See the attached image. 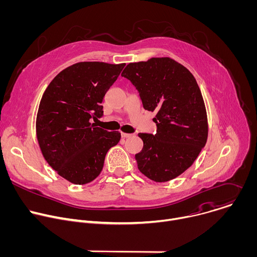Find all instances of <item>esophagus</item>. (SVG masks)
I'll use <instances>...</instances> for the list:
<instances>
[{"instance_id":"34e87169","label":"esophagus","mask_w":257,"mask_h":257,"mask_svg":"<svg viewBox=\"0 0 257 257\" xmlns=\"http://www.w3.org/2000/svg\"><path fill=\"white\" fill-rule=\"evenodd\" d=\"M121 135H122V137H124V138H128V137H130V136H132V134H129V133H121Z\"/></svg>"}]
</instances>
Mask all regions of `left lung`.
<instances>
[{"mask_svg": "<svg viewBox=\"0 0 257 257\" xmlns=\"http://www.w3.org/2000/svg\"><path fill=\"white\" fill-rule=\"evenodd\" d=\"M139 92L143 107L156 112L155 135L139 133V171L156 182L170 181L197 159L207 139V117L199 86L190 71L170 58L130 63L122 72Z\"/></svg>", "mask_w": 257, "mask_h": 257, "instance_id": "left-lung-1", "label": "left lung"}]
</instances>
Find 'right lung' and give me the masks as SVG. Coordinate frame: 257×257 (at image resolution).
I'll return each instance as SVG.
<instances>
[{
  "label": "right lung",
  "mask_w": 257,
  "mask_h": 257,
  "mask_svg": "<svg viewBox=\"0 0 257 257\" xmlns=\"http://www.w3.org/2000/svg\"><path fill=\"white\" fill-rule=\"evenodd\" d=\"M125 64L80 62L52 80L43 94L36 137L48 164L76 185L93 181L101 172L107 151L117 145L119 131L90 123L101 118L102 99Z\"/></svg>",
  "instance_id": "1"
}]
</instances>
